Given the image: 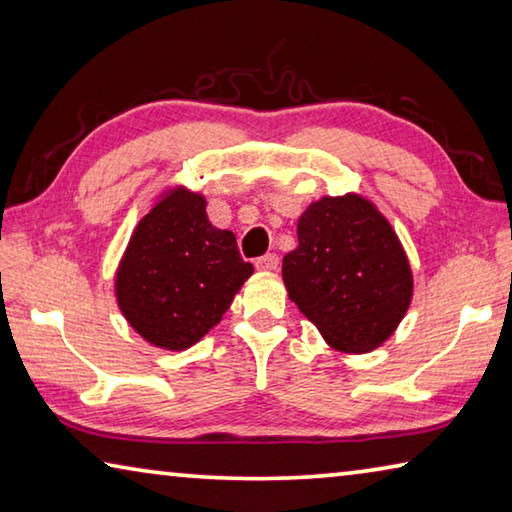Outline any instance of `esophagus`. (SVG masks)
Instances as JSON below:
<instances>
[{"instance_id":"34e87169","label":"esophagus","mask_w":512,"mask_h":512,"mask_svg":"<svg viewBox=\"0 0 512 512\" xmlns=\"http://www.w3.org/2000/svg\"><path fill=\"white\" fill-rule=\"evenodd\" d=\"M255 266H257V271H277V266H280V257H277L275 253H268L264 257H259Z\"/></svg>"}]
</instances>
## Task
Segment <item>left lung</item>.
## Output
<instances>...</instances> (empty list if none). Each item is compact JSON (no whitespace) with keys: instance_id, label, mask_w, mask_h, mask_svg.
Wrapping results in <instances>:
<instances>
[{"instance_id":"8db88e82","label":"left lung","mask_w":512,"mask_h":512,"mask_svg":"<svg viewBox=\"0 0 512 512\" xmlns=\"http://www.w3.org/2000/svg\"><path fill=\"white\" fill-rule=\"evenodd\" d=\"M289 298L334 350L379 348L413 298L409 257L375 203L323 196L298 219V246L282 259Z\"/></svg>"}]
</instances>
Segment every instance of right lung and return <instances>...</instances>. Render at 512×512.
I'll return each instance as SVG.
<instances>
[{
    "label": "right lung",
    "instance_id": "add662e5",
    "mask_svg": "<svg viewBox=\"0 0 512 512\" xmlns=\"http://www.w3.org/2000/svg\"><path fill=\"white\" fill-rule=\"evenodd\" d=\"M205 196L178 185L135 225L121 257L115 296L121 314L155 348L187 350L219 323L253 275L230 230L214 228Z\"/></svg>",
    "mask_w": 512,
    "mask_h": 512
}]
</instances>
